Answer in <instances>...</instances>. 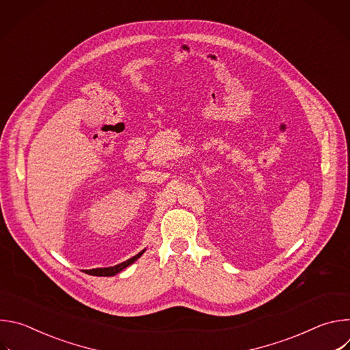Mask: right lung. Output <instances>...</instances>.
<instances>
[{
    "instance_id": "obj_1",
    "label": "right lung",
    "mask_w": 350,
    "mask_h": 350,
    "mask_svg": "<svg viewBox=\"0 0 350 350\" xmlns=\"http://www.w3.org/2000/svg\"><path fill=\"white\" fill-rule=\"evenodd\" d=\"M144 252H145V249H144V251H141L139 254H137L135 256L130 258L129 260L122 262V263H119V265H116V266H112V267L91 269V270H85V273H87V274H90V275H98V277H112V275H116L118 273H120L122 270H124L126 267H129L130 265H133L138 258H141V255H142Z\"/></svg>"
}]
</instances>
